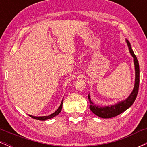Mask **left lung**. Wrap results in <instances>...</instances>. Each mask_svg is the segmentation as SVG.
<instances>
[{"mask_svg":"<svg viewBox=\"0 0 147 147\" xmlns=\"http://www.w3.org/2000/svg\"><path fill=\"white\" fill-rule=\"evenodd\" d=\"M127 44L129 46L130 53L131 54L132 57H133L135 64V68H136V80H135V86L133 88V92L128 97L126 100L122 101V102H119L115 105H113L110 106H96L91 102L89 95H88V98L89 99V103H90V109L96 115L102 118H111L115 117L118 115L121 114L122 113L125 111L126 109H128L132 104L134 103L137 97L138 90H139V84H140V66L138 61L137 59L136 55L132 50V48L131 47V44L128 41Z\"/></svg>","mask_w":147,"mask_h":147,"instance_id":"1","label":"left lung"}]
</instances>
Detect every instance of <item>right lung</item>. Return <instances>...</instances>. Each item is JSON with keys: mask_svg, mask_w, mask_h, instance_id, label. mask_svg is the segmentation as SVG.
Here are the masks:
<instances>
[{"mask_svg": "<svg viewBox=\"0 0 147 147\" xmlns=\"http://www.w3.org/2000/svg\"><path fill=\"white\" fill-rule=\"evenodd\" d=\"M63 100H62L61 103V105H60L59 107V109H57V110L55 111V112L54 113L50 115H48V116H43V117H34V116H32V115H30V116L31 117L34 118V119H38V120H46V119H51V118L55 117V116L57 115L60 113L61 111V109H62V104H63Z\"/></svg>", "mask_w": 147, "mask_h": 147, "instance_id": "right-lung-1", "label": "right lung"}]
</instances>
